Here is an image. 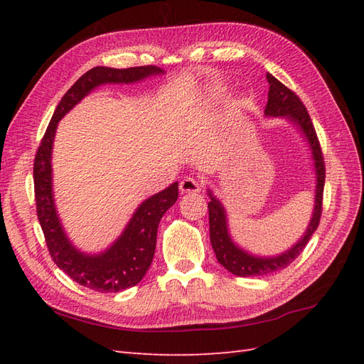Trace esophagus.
Here are the masks:
<instances>
[{
  "label": "esophagus",
  "instance_id": "34e87169",
  "mask_svg": "<svg viewBox=\"0 0 364 364\" xmlns=\"http://www.w3.org/2000/svg\"><path fill=\"white\" fill-rule=\"evenodd\" d=\"M202 191V184L196 178H184L180 183V192L181 194H196V192Z\"/></svg>",
  "mask_w": 364,
  "mask_h": 364
}]
</instances>
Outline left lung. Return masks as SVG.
I'll list each match as a JSON object with an SVG mask.
<instances>
[{"label": "left lung", "mask_w": 364, "mask_h": 364, "mask_svg": "<svg viewBox=\"0 0 364 364\" xmlns=\"http://www.w3.org/2000/svg\"><path fill=\"white\" fill-rule=\"evenodd\" d=\"M269 82L267 105L264 114L267 117H284L288 119L294 127H297L301 134L305 136L308 145H310L311 156L314 161L316 172V192H314V210L311 220L308 223L304 236L294 244L291 249L277 255V257H257L241 249L235 244L228 233V219L225 208L220 203V200L213 196L211 189H208L211 202L208 203V213H210V239L215 258L228 272L237 277H261L267 274H274L288 267L299 255L304 252L310 237L318 230L321 214H322V196H323V183H326V164L321 150V144L313 122L310 119L305 105L300 102V98L278 81L270 73L266 75Z\"/></svg>", "instance_id": "1"}]
</instances>
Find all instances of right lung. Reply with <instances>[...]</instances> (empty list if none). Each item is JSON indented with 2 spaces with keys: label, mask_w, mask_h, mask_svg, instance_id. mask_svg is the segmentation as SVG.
I'll list each match as a JSON object with an SVG mask.
<instances>
[{
  "label": "right lung",
  "mask_w": 364,
  "mask_h": 364,
  "mask_svg": "<svg viewBox=\"0 0 364 364\" xmlns=\"http://www.w3.org/2000/svg\"><path fill=\"white\" fill-rule=\"evenodd\" d=\"M162 73L164 70L156 65L90 68L65 92L36 153L34 194L37 218L41 222L46 247L58 267L63 269L72 280L89 289L119 292L136 286L142 280L154 257L159 220L178 198V183L170 184L164 191L139 205L127 228L109 249L97 255L82 253L67 237L54 206L51 151L58 123L75 105H78L84 97L102 84H131Z\"/></svg>",
  "instance_id": "1"
}]
</instances>
